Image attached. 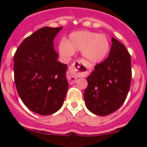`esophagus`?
<instances>
[{
    "label": "esophagus",
    "instance_id": "1",
    "mask_svg": "<svg viewBox=\"0 0 147 147\" xmlns=\"http://www.w3.org/2000/svg\"><path fill=\"white\" fill-rule=\"evenodd\" d=\"M82 63L80 62V61H76L74 62L71 65V67H69V69L67 71V81L69 82V84L72 85L76 82L78 79L77 74L79 73L80 70L81 69L83 66L82 65Z\"/></svg>",
    "mask_w": 147,
    "mask_h": 147
}]
</instances>
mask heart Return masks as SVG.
Wrapping results in <instances>:
<instances>
[{"instance_id": "heart-1", "label": "heart", "mask_w": 147, "mask_h": 147, "mask_svg": "<svg viewBox=\"0 0 147 147\" xmlns=\"http://www.w3.org/2000/svg\"><path fill=\"white\" fill-rule=\"evenodd\" d=\"M62 58L69 59L75 51H82V54L88 64L102 62L110 51L107 37L102 34L89 31H78L70 34L66 40H62L58 45Z\"/></svg>"}]
</instances>
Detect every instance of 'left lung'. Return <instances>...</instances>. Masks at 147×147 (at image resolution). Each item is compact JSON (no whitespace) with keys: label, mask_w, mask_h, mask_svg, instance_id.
<instances>
[{"label":"left lung","mask_w":147,"mask_h":147,"mask_svg":"<svg viewBox=\"0 0 147 147\" xmlns=\"http://www.w3.org/2000/svg\"><path fill=\"white\" fill-rule=\"evenodd\" d=\"M108 57L96 65L84 93L88 110L98 115L113 113L123 105L130 88L131 57L126 47L112 38Z\"/></svg>","instance_id":"obj_1"}]
</instances>
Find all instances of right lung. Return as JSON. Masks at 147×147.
I'll list each match as a JSON object with an SVG mask.
<instances>
[{"label": "right lung", "instance_id": "right-lung-1", "mask_svg": "<svg viewBox=\"0 0 147 147\" xmlns=\"http://www.w3.org/2000/svg\"><path fill=\"white\" fill-rule=\"evenodd\" d=\"M62 27H42L23 40L14 55V78L24 105L42 115L54 113L64 102L67 65L57 61L54 39Z\"/></svg>", "mask_w": 147, "mask_h": 147}]
</instances>
